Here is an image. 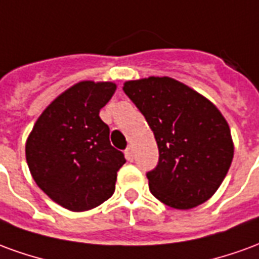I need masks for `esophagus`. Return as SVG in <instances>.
<instances>
[{
    "label": "esophagus",
    "mask_w": 259,
    "mask_h": 259,
    "mask_svg": "<svg viewBox=\"0 0 259 259\" xmlns=\"http://www.w3.org/2000/svg\"><path fill=\"white\" fill-rule=\"evenodd\" d=\"M133 154H135V152H133V147L132 146H129L124 150V155H126V158H127L129 161H133V157H135Z\"/></svg>",
    "instance_id": "1"
}]
</instances>
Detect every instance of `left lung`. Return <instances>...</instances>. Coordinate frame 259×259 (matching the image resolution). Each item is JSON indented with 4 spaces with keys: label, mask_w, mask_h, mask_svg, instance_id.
<instances>
[{
    "label": "left lung",
    "mask_w": 259,
    "mask_h": 259,
    "mask_svg": "<svg viewBox=\"0 0 259 259\" xmlns=\"http://www.w3.org/2000/svg\"><path fill=\"white\" fill-rule=\"evenodd\" d=\"M126 96L154 132L159 151L147 172L150 190L165 205L190 209L209 200L233 159L230 129L213 104L170 77L130 80Z\"/></svg>",
    "instance_id": "1"
}]
</instances>
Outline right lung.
<instances>
[{"instance_id": "obj_1", "label": "right lung", "mask_w": 259, "mask_h": 259, "mask_svg": "<svg viewBox=\"0 0 259 259\" xmlns=\"http://www.w3.org/2000/svg\"><path fill=\"white\" fill-rule=\"evenodd\" d=\"M115 90L111 81L76 83L44 109L27 137L26 161L33 179L69 211H89L107 201L126 162L100 118Z\"/></svg>"}]
</instances>
